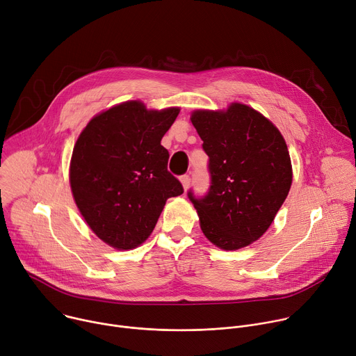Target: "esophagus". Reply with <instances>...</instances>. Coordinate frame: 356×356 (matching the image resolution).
Wrapping results in <instances>:
<instances>
[{"label": "esophagus", "mask_w": 356, "mask_h": 356, "mask_svg": "<svg viewBox=\"0 0 356 356\" xmlns=\"http://www.w3.org/2000/svg\"><path fill=\"white\" fill-rule=\"evenodd\" d=\"M180 183H181V186H183V190L186 191V190L188 188V186H190V176H187V175L181 176V177H180Z\"/></svg>", "instance_id": "34e87169"}]
</instances>
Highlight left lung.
I'll return each instance as SVG.
<instances>
[{
	"mask_svg": "<svg viewBox=\"0 0 356 356\" xmlns=\"http://www.w3.org/2000/svg\"><path fill=\"white\" fill-rule=\"evenodd\" d=\"M191 124L210 158L211 187L188 198L206 238L224 250L258 241L284 202L293 169L276 125L242 103L225 110H194Z\"/></svg>",
	"mask_w": 356,
	"mask_h": 356,
	"instance_id": "obj_1",
	"label": "left lung"
}]
</instances>
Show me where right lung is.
Returning a JSON list of instances; mask_svg holds the SVG:
<instances>
[{
    "mask_svg": "<svg viewBox=\"0 0 356 356\" xmlns=\"http://www.w3.org/2000/svg\"><path fill=\"white\" fill-rule=\"evenodd\" d=\"M179 113L124 101L94 115L74 143L69 168L74 202L90 229L114 249L142 245L168 198L183 194L161 145Z\"/></svg>",
    "mask_w": 356,
    "mask_h": 356,
    "instance_id": "add662e5",
    "label": "right lung"
}]
</instances>
